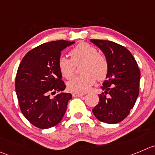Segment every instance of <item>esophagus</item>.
<instances>
[{"instance_id":"obj_1","label":"esophagus","mask_w":155,"mask_h":155,"mask_svg":"<svg viewBox=\"0 0 155 155\" xmlns=\"http://www.w3.org/2000/svg\"><path fill=\"white\" fill-rule=\"evenodd\" d=\"M84 95V94H82V93H72V96L74 97H82V96Z\"/></svg>"}]
</instances>
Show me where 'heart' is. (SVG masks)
I'll list each match as a JSON object with an SVG mask.
<instances>
[{"mask_svg": "<svg viewBox=\"0 0 155 155\" xmlns=\"http://www.w3.org/2000/svg\"><path fill=\"white\" fill-rule=\"evenodd\" d=\"M71 59L61 56L58 66L61 74L66 79L72 78L74 74V65L83 62L81 71L83 74L68 82V89L73 92H85L96 82L102 81L108 73V62L103 55L98 54L97 48L85 42L77 45L71 51Z\"/></svg>", "mask_w": 155, "mask_h": 155, "instance_id": "obj_1", "label": "heart"}]
</instances>
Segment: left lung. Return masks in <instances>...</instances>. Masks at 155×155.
<instances>
[{
	"label": "left lung",
	"mask_w": 155,
	"mask_h": 155,
	"mask_svg": "<svg viewBox=\"0 0 155 155\" xmlns=\"http://www.w3.org/2000/svg\"><path fill=\"white\" fill-rule=\"evenodd\" d=\"M104 52L108 73L101 87L99 104L92 110L98 120L109 124L120 123L133 108L139 94L140 70L132 53L114 42L91 39Z\"/></svg>",
	"instance_id": "8db88e82"
}]
</instances>
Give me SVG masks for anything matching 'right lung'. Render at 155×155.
I'll return each instance as SVG.
<instances>
[{
  "label": "right lung",
  "mask_w": 155,
  "mask_h": 155,
  "mask_svg": "<svg viewBox=\"0 0 155 155\" xmlns=\"http://www.w3.org/2000/svg\"><path fill=\"white\" fill-rule=\"evenodd\" d=\"M74 42L52 41L30 50L17 70L15 89L20 110L31 124L48 129L61 122L71 94L63 93L65 84L58 69L61 51ZM58 94L54 97L51 94Z\"/></svg>",
  "instance_id": "obj_1"
}]
</instances>
